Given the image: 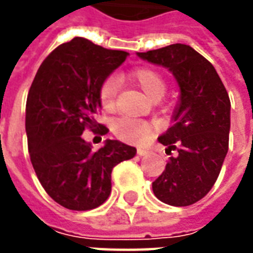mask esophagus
Listing matches in <instances>:
<instances>
[{
	"instance_id": "34e87169",
	"label": "esophagus",
	"mask_w": 253,
	"mask_h": 253,
	"mask_svg": "<svg viewBox=\"0 0 253 253\" xmlns=\"http://www.w3.org/2000/svg\"><path fill=\"white\" fill-rule=\"evenodd\" d=\"M137 153H138V156H145V154L149 153V150H148V149H145V148H138Z\"/></svg>"
}]
</instances>
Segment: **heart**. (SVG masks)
Here are the masks:
<instances>
[{
	"instance_id": "obj_1",
	"label": "heart",
	"mask_w": 253,
	"mask_h": 253,
	"mask_svg": "<svg viewBox=\"0 0 253 253\" xmlns=\"http://www.w3.org/2000/svg\"><path fill=\"white\" fill-rule=\"evenodd\" d=\"M130 81L142 89L150 99L159 100L165 92L164 77L157 70L142 67L132 70L128 74ZM119 90V83L115 77L105 78L99 89V100L101 108L107 112H111L115 108L116 96ZM112 132L116 137L128 143H139L145 141L152 132V126L148 122L137 121L132 118H119L112 125Z\"/></svg>"
}]
</instances>
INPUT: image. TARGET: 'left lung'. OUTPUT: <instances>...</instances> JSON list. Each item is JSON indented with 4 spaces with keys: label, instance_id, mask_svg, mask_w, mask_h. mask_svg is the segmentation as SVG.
I'll return each instance as SVG.
<instances>
[{
    "label": "left lung",
    "instance_id": "1",
    "mask_svg": "<svg viewBox=\"0 0 253 253\" xmlns=\"http://www.w3.org/2000/svg\"><path fill=\"white\" fill-rule=\"evenodd\" d=\"M167 67L180 88L172 126L160 135L165 153L176 150L153 181L154 195L170 206H190L211 190L229 148L230 100L215 69L187 44L137 52Z\"/></svg>",
    "mask_w": 253,
    "mask_h": 253
}]
</instances>
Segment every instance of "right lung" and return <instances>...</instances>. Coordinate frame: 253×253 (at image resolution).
Here are the masks:
<instances>
[{
	"label": "right lung",
	"instance_id": "right-lung-1",
	"mask_svg": "<svg viewBox=\"0 0 253 253\" xmlns=\"http://www.w3.org/2000/svg\"><path fill=\"white\" fill-rule=\"evenodd\" d=\"M127 55L74 38L43 61L31 85L25 108L31 163L47 194L69 210L103 205L111 194L114 167L137 153L116 139L93 152L83 138L85 128L108 132L94 119L101 108L99 89Z\"/></svg>",
	"mask_w": 253,
	"mask_h": 253
}]
</instances>
